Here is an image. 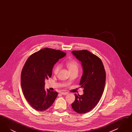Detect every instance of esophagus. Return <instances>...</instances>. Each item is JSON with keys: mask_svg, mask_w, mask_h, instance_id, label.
<instances>
[{"mask_svg": "<svg viewBox=\"0 0 132 132\" xmlns=\"http://www.w3.org/2000/svg\"><path fill=\"white\" fill-rule=\"evenodd\" d=\"M61 94H62V95H67L68 94V93H66V92H61Z\"/></svg>", "mask_w": 132, "mask_h": 132, "instance_id": "obj_1", "label": "esophagus"}]
</instances>
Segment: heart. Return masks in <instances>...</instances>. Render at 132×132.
Segmentation results:
<instances>
[{
	"label": "heart",
	"mask_w": 132,
	"mask_h": 132,
	"mask_svg": "<svg viewBox=\"0 0 132 132\" xmlns=\"http://www.w3.org/2000/svg\"><path fill=\"white\" fill-rule=\"evenodd\" d=\"M66 65L67 66L68 68L69 69L70 72L75 70L78 71L79 67V63L75 60H70L67 61L66 63ZM60 68H61V65L59 64H57L54 66L53 69V73L55 75L57 74L59 71H60Z\"/></svg>",
	"instance_id": "obj_1"
}]
</instances>
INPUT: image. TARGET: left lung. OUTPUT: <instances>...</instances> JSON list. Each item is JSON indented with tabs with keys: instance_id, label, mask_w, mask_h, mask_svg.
<instances>
[{
	"instance_id": "obj_1",
	"label": "left lung",
	"mask_w": 132,
	"mask_h": 132,
	"mask_svg": "<svg viewBox=\"0 0 132 132\" xmlns=\"http://www.w3.org/2000/svg\"><path fill=\"white\" fill-rule=\"evenodd\" d=\"M82 63L83 73L80 85L84 94L75 95L72 107L77 113L84 114L92 110L98 103L103 92L106 73L101 59L87 50L72 51Z\"/></svg>"
}]
</instances>
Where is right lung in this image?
<instances>
[{"label": "right lung", "mask_w": 132, "mask_h": 132, "mask_svg": "<svg viewBox=\"0 0 132 132\" xmlns=\"http://www.w3.org/2000/svg\"><path fill=\"white\" fill-rule=\"evenodd\" d=\"M66 55L61 50L45 48L26 61L21 75V87L26 100L36 110H46L56 98L57 92L44 89V82L51 77L54 64Z\"/></svg>", "instance_id": "1"}]
</instances>
